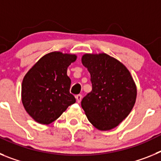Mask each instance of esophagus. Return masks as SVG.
I'll return each mask as SVG.
<instances>
[{"instance_id":"34e87169","label":"esophagus","mask_w":161,"mask_h":161,"mask_svg":"<svg viewBox=\"0 0 161 161\" xmlns=\"http://www.w3.org/2000/svg\"><path fill=\"white\" fill-rule=\"evenodd\" d=\"M76 102H77L78 103H80V101H81V99H82V95L81 94L76 95Z\"/></svg>"}]
</instances>
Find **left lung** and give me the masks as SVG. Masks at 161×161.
<instances>
[{
	"label": "left lung",
	"instance_id": "8db88e82",
	"mask_svg": "<svg viewBox=\"0 0 161 161\" xmlns=\"http://www.w3.org/2000/svg\"><path fill=\"white\" fill-rule=\"evenodd\" d=\"M82 64L90 73L92 91L81 101L88 119L100 130L122 123L136 103V84L128 69L105 53L85 54Z\"/></svg>",
	"mask_w": 161,
	"mask_h": 161
}]
</instances>
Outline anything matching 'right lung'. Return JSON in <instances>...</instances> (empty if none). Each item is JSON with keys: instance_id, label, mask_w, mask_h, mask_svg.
Instances as JSON below:
<instances>
[{"instance_id": "add662e5", "label": "right lung", "mask_w": 161, "mask_h": 161, "mask_svg": "<svg viewBox=\"0 0 161 161\" xmlns=\"http://www.w3.org/2000/svg\"><path fill=\"white\" fill-rule=\"evenodd\" d=\"M76 56L59 52L42 56L24 76L22 101L24 108L36 122L50 124L76 102L70 93L68 67Z\"/></svg>"}]
</instances>
